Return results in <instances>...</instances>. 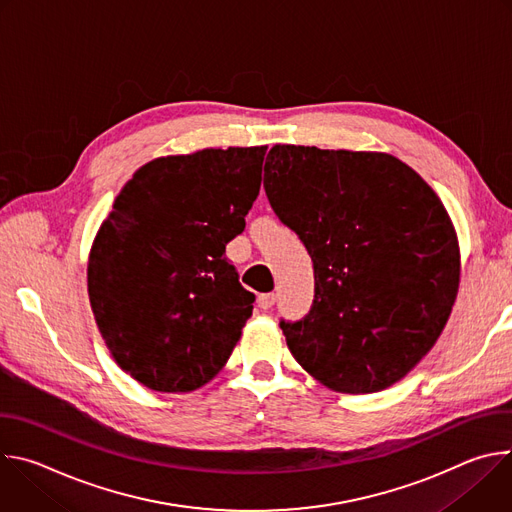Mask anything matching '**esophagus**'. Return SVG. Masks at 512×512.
<instances>
[{"label": "esophagus", "mask_w": 512, "mask_h": 512, "mask_svg": "<svg viewBox=\"0 0 512 512\" xmlns=\"http://www.w3.org/2000/svg\"><path fill=\"white\" fill-rule=\"evenodd\" d=\"M257 302H259V308H261V310H269V308H273V304H275V294H261Z\"/></svg>", "instance_id": "esophagus-1"}]
</instances>
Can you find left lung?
<instances>
[{
	"label": "left lung",
	"mask_w": 512,
	"mask_h": 512,
	"mask_svg": "<svg viewBox=\"0 0 512 512\" xmlns=\"http://www.w3.org/2000/svg\"><path fill=\"white\" fill-rule=\"evenodd\" d=\"M312 261L316 296L281 322L289 352L336 393H377L433 348L460 287V245L433 188L383 152L275 143L263 180Z\"/></svg>",
	"instance_id": "left-lung-1"
}]
</instances>
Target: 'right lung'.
Returning <instances> with one entry per match:
<instances>
[{
	"mask_svg": "<svg viewBox=\"0 0 512 512\" xmlns=\"http://www.w3.org/2000/svg\"><path fill=\"white\" fill-rule=\"evenodd\" d=\"M265 150L156 158L101 223L87 265L91 308L111 356L143 387L196 391L237 346L255 296L225 251L259 194Z\"/></svg>",
	"mask_w": 512,
	"mask_h": 512,
	"instance_id": "obj_1",
	"label": "right lung"
}]
</instances>
